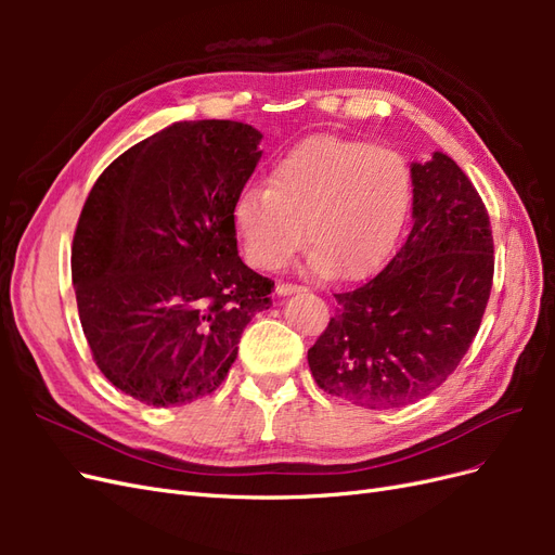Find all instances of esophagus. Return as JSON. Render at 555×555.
Here are the masks:
<instances>
[{"mask_svg": "<svg viewBox=\"0 0 555 555\" xmlns=\"http://www.w3.org/2000/svg\"><path fill=\"white\" fill-rule=\"evenodd\" d=\"M275 292L280 296H289V294H298V292H306V287H300V284H292V282H278Z\"/></svg>", "mask_w": 555, "mask_h": 555, "instance_id": "obj_1", "label": "esophagus"}]
</instances>
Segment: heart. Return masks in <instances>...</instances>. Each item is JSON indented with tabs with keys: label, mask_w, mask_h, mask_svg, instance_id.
I'll return each instance as SVG.
<instances>
[{
	"label": "heart",
	"mask_w": 555,
	"mask_h": 555,
	"mask_svg": "<svg viewBox=\"0 0 555 555\" xmlns=\"http://www.w3.org/2000/svg\"><path fill=\"white\" fill-rule=\"evenodd\" d=\"M412 201V173L400 153L343 137H314L287 150L233 204L245 257L278 271L296 251L335 280L375 273L393 251Z\"/></svg>",
	"instance_id": "obj_1"
}]
</instances>
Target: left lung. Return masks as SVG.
<instances>
[{"label":"left lung","mask_w":555,"mask_h":555,"mask_svg":"<svg viewBox=\"0 0 555 555\" xmlns=\"http://www.w3.org/2000/svg\"><path fill=\"white\" fill-rule=\"evenodd\" d=\"M412 229L382 273L335 294L308 349L319 389L365 410L433 393L473 345L493 287V233L475 184L451 157L412 164Z\"/></svg>","instance_id":"1"}]
</instances>
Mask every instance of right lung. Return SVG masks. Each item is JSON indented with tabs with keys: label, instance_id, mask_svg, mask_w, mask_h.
I'll use <instances>...</instances> for the list:
<instances>
[{
	"label": "right lung",
	"instance_id": "add662e5",
	"mask_svg": "<svg viewBox=\"0 0 555 555\" xmlns=\"http://www.w3.org/2000/svg\"><path fill=\"white\" fill-rule=\"evenodd\" d=\"M243 122H176L129 147L82 206L72 278L99 371L153 408L212 393L275 282L238 257L233 204L261 157Z\"/></svg>",
	"mask_w": 555,
	"mask_h": 555
}]
</instances>
